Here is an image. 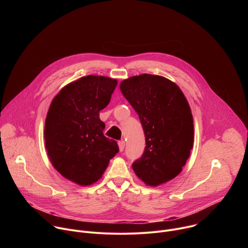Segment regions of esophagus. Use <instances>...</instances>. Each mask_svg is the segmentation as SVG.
Listing matches in <instances>:
<instances>
[{"label": "esophagus", "mask_w": 248, "mask_h": 248, "mask_svg": "<svg viewBox=\"0 0 248 248\" xmlns=\"http://www.w3.org/2000/svg\"><path fill=\"white\" fill-rule=\"evenodd\" d=\"M119 148H120V151L121 152H123L124 151V146H125V142L124 140H121V141H119Z\"/></svg>", "instance_id": "34e87169"}]
</instances>
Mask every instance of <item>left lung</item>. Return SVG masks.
Listing matches in <instances>:
<instances>
[{
  "label": "left lung",
  "instance_id": "obj_1",
  "mask_svg": "<svg viewBox=\"0 0 248 248\" xmlns=\"http://www.w3.org/2000/svg\"><path fill=\"white\" fill-rule=\"evenodd\" d=\"M120 89L145 135L144 152L132 163L135 174L152 186L175 178L193 145V119L184 93L170 80L147 74L122 81Z\"/></svg>",
  "mask_w": 248,
  "mask_h": 248
}]
</instances>
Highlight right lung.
Masks as SVG:
<instances>
[{"instance_id":"obj_1","label":"right lung","mask_w":248,"mask_h":248,"mask_svg":"<svg viewBox=\"0 0 248 248\" xmlns=\"http://www.w3.org/2000/svg\"><path fill=\"white\" fill-rule=\"evenodd\" d=\"M118 84L106 77L87 76L63 87L54 98L45 122V144L55 169L80 186L97 182L119 152L103 133L99 112Z\"/></svg>"}]
</instances>
